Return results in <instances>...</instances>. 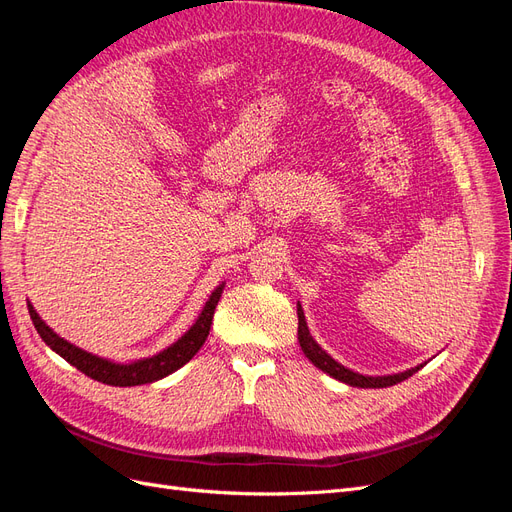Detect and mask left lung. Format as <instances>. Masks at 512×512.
Listing matches in <instances>:
<instances>
[{
	"mask_svg": "<svg viewBox=\"0 0 512 512\" xmlns=\"http://www.w3.org/2000/svg\"><path fill=\"white\" fill-rule=\"evenodd\" d=\"M297 314H299V344H301L305 356H307V359L312 361L318 369H322L324 374L333 376V378L339 380V382H346V384H350V386H361V389H386V386H393V384H397V382L408 380L412 374H416V371L423 367V365H418V367H414V369L404 371V374L376 376V378L354 374V371H350V369H346L344 365H339L337 361H333L331 356L314 342V337L309 335V331H307V324H305V316H303L301 305L297 307Z\"/></svg>",
	"mask_w": 512,
	"mask_h": 512,
	"instance_id": "1",
	"label": "left lung"
}]
</instances>
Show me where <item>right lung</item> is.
Segmentation results:
<instances>
[{
    "instance_id": "obj_1",
    "label": "right lung",
    "mask_w": 512,
    "mask_h": 512,
    "mask_svg": "<svg viewBox=\"0 0 512 512\" xmlns=\"http://www.w3.org/2000/svg\"><path fill=\"white\" fill-rule=\"evenodd\" d=\"M222 288L224 286L215 288V292L211 294L205 309H203V314L198 316V320L192 324V329L185 333L179 342H175L164 352L151 356V359L130 363V365H119V363L98 359V356L68 344L66 339H61L59 335H55L49 327H46L32 305H27V307H29V316H32L36 331L44 339V344L51 346L59 356H64L70 365L83 371L85 376L94 378L102 384H111V386H138V384L156 382L168 374H173V371L183 367L200 350V346L205 344V339L209 335L211 320L215 314V305H218V301L222 297Z\"/></svg>"
}]
</instances>
